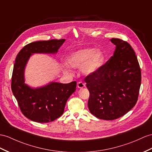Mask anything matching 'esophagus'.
Returning a JSON list of instances; mask_svg holds the SVG:
<instances>
[{
	"label": "esophagus",
	"mask_w": 152,
	"mask_h": 152,
	"mask_svg": "<svg viewBox=\"0 0 152 152\" xmlns=\"http://www.w3.org/2000/svg\"><path fill=\"white\" fill-rule=\"evenodd\" d=\"M84 86H85V84L83 82H81V81L77 83V87H78L79 88H83Z\"/></svg>",
	"instance_id": "obj_1"
}]
</instances>
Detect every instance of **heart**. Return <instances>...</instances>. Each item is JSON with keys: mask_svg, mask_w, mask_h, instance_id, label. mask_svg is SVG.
<instances>
[{"mask_svg": "<svg viewBox=\"0 0 152 152\" xmlns=\"http://www.w3.org/2000/svg\"><path fill=\"white\" fill-rule=\"evenodd\" d=\"M104 55L95 48H86L72 53L67 58V63L73 68L83 66V72L90 75L97 72L104 61Z\"/></svg>", "mask_w": 152, "mask_h": 152, "instance_id": "heart-1", "label": "heart"}]
</instances>
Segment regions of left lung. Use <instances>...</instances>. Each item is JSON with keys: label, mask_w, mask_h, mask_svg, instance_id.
<instances>
[{"label": "left lung", "mask_w": 152, "mask_h": 152, "mask_svg": "<svg viewBox=\"0 0 152 152\" xmlns=\"http://www.w3.org/2000/svg\"><path fill=\"white\" fill-rule=\"evenodd\" d=\"M113 56L84 79L90 92L88 106L100 119L114 120L128 113L137 101L141 72L134 50L126 41L112 38Z\"/></svg>", "instance_id": "left-lung-1"}]
</instances>
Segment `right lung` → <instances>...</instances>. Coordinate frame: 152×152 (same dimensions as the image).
<instances>
[{"label": "right lung", "mask_w": 152, "mask_h": 152, "mask_svg": "<svg viewBox=\"0 0 152 152\" xmlns=\"http://www.w3.org/2000/svg\"><path fill=\"white\" fill-rule=\"evenodd\" d=\"M65 39H51L29 43L17 55L12 77V90L22 113L37 123H49L64 113L68 98L76 90V81L68 84L51 83L33 89L24 83V68L31 55L35 53H55Z\"/></svg>", "instance_id": "obj_1"}]
</instances>
